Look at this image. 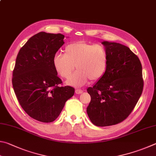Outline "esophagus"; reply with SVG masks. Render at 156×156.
<instances>
[{
  "mask_svg": "<svg viewBox=\"0 0 156 156\" xmlns=\"http://www.w3.org/2000/svg\"><path fill=\"white\" fill-rule=\"evenodd\" d=\"M75 93L77 94H80L81 93H83V90L81 89H76V90H75Z\"/></svg>",
  "mask_w": 156,
  "mask_h": 156,
  "instance_id": "esophagus-1",
  "label": "esophagus"
}]
</instances>
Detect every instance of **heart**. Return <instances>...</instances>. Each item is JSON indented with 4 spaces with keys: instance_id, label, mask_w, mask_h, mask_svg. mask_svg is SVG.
<instances>
[{
    "instance_id": "b5f03b06",
    "label": "heart",
    "mask_w": 156,
    "mask_h": 156,
    "mask_svg": "<svg viewBox=\"0 0 156 156\" xmlns=\"http://www.w3.org/2000/svg\"><path fill=\"white\" fill-rule=\"evenodd\" d=\"M108 62V52L103 46L86 42L70 44L65 47L64 54H56L53 59L54 69L62 78H69L76 66L77 70L66 81L74 87L82 86L89 80H99L105 73Z\"/></svg>"
}]
</instances>
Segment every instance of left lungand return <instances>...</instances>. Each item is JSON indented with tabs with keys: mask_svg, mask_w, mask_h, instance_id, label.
Segmentation results:
<instances>
[{
	"mask_svg": "<svg viewBox=\"0 0 156 156\" xmlns=\"http://www.w3.org/2000/svg\"><path fill=\"white\" fill-rule=\"evenodd\" d=\"M108 62L104 75L87 89L91 101L87 108L90 121L96 126L118 124L127 119L143 90L140 59L129 47L103 41Z\"/></svg>",
	"mask_w": 156,
	"mask_h": 156,
	"instance_id": "8db88e82",
	"label": "left lung"
}]
</instances>
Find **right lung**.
I'll use <instances>...</instances> for the list:
<instances>
[{"instance_id": "add662e5", "label": "right lung", "mask_w": 156, "mask_h": 156, "mask_svg": "<svg viewBox=\"0 0 156 156\" xmlns=\"http://www.w3.org/2000/svg\"><path fill=\"white\" fill-rule=\"evenodd\" d=\"M64 39L62 34L40 32L29 38L16 57L13 90L25 112L38 121H54L75 93L73 87L59 86L62 81L53 66Z\"/></svg>"}]
</instances>
